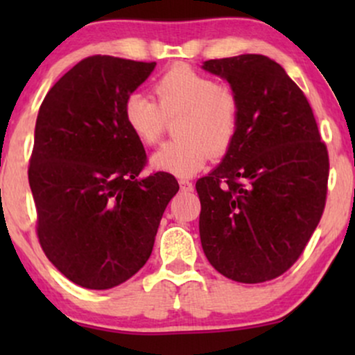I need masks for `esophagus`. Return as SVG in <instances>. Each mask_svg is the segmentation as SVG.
Returning a JSON list of instances; mask_svg holds the SVG:
<instances>
[{
	"mask_svg": "<svg viewBox=\"0 0 355 355\" xmlns=\"http://www.w3.org/2000/svg\"><path fill=\"white\" fill-rule=\"evenodd\" d=\"M178 183H180V189L183 191H190L191 189H193V183H191L190 180H185V178H180Z\"/></svg>",
	"mask_w": 355,
	"mask_h": 355,
	"instance_id": "34e87169",
	"label": "esophagus"
}]
</instances>
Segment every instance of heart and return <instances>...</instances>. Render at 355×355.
Listing matches in <instances>:
<instances>
[{
  "label": "heart",
  "instance_id": "1",
  "mask_svg": "<svg viewBox=\"0 0 355 355\" xmlns=\"http://www.w3.org/2000/svg\"><path fill=\"white\" fill-rule=\"evenodd\" d=\"M153 100L140 93L126 96L125 125L144 145H155L166 120H177L175 141L150 158L152 168L175 177H191L214 158L229 153L240 126V100L229 87L187 64H177L153 83Z\"/></svg>",
  "mask_w": 355,
  "mask_h": 355
}]
</instances>
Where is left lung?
Masks as SVG:
<instances>
[{
    "instance_id": "1",
    "label": "left lung",
    "mask_w": 355,
    "mask_h": 355,
    "mask_svg": "<svg viewBox=\"0 0 355 355\" xmlns=\"http://www.w3.org/2000/svg\"><path fill=\"white\" fill-rule=\"evenodd\" d=\"M240 100L235 144L197 182L200 240L227 279L260 284L302 255L327 197L329 153L312 108L291 76L263 55L209 60Z\"/></svg>"
}]
</instances>
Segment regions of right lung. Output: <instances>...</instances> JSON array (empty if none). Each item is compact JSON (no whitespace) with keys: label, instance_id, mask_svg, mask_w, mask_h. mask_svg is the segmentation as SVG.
<instances>
[{"label":"right lung","instance_id":"add662e5","mask_svg":"<svg viewBox=\"0 0 355 355\" xmlns=\"http://www.w3.org/2000/svg\"><path fill=\"white\" fill-rule=\"evenodd\" d=\"M155 64L88 56L40 107L28 168L36 234L53 266L85 288L116 287L145 266L178 191L170 173L140 177L145 148L123 120L126 96Z\"/></svg>","mask_w":355,"mask_h":355}]
</instances>
